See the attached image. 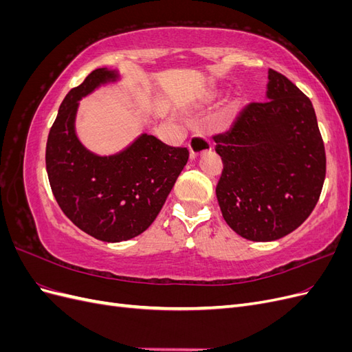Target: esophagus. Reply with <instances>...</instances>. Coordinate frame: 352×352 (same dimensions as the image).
Here are the masks:
<instances>
[{
    "label": "esophagus",
    "mask_w": 352,
    "mask_h": 352,
    "mask_svg": "<svg viewBox=\"0 0 352 352\" xmlns=\"http://www.w3.org/2000/svg\"><path fill=\"white\" fill-rule=\"evenodd\" d=\"M188 150H189V158L195 160L201 155L210 153L211 144L204 136H194V138H190L188 142Z\"/></svg>",
    "instance_id": "obj_1"
}]
</instances>
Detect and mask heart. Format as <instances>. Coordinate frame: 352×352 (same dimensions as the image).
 Listing matches in <instances>:
<instances>
[{
    "mask_svg": "<svg viewBox=\"0 0 352 352\" xmlns=\"http://www.w3.org/2000/svg\"><path fill=\"white\" fill-rule=\"evenodd\" d=\"M236 117V105H228V107L223 110V113L217 117L216 120V126L220 127V129H225V127H228L233 119Z\"/></svg>",
    "mask_w": 352,
    "mask_h": 352,
    "instance_id": "b5f03b06",
    "label": "heart"
}]
</instances>
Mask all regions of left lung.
Segmentation results:
<instances>
[{"label":"left lung","mask_w":352,"mask_h":352,"mask_svg":"<svg viewBox=\"0 0 352 352\" xmlns=\"http://www.w3.org/2000/svg\"><path fill=\"white\" fill-rule=\"evenodd\" d=\"M265 101L247 105L214 138L223 173L216 195L223 219L239 236L269 242L311 214L320 197L326 155L311 101L269 70Z\"/></svg>","instance_id":"8db88e82"}]
</instances>
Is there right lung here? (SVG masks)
I'll list each match as a JSON object with an SVG mask.
<instances>
[{"mask_svg": "<svg viewBox=\"0 0 352 352\" xmlns=\"http://www.w3.org/2000/svg\"><path fill=\"white\" fill-rule=\"evenodd\" d=\"M120 72L100 67L63 100L47 141V173L60 208L80 230L102 242H122L150 228L189 153L141 133L110 155L89 151L76 133L79 101L116 85Z\"/></svg>", "mask_w": 352, "mask_h": 352, "instance_id": "add662e5", "label": "right lung"}]
</instances>
